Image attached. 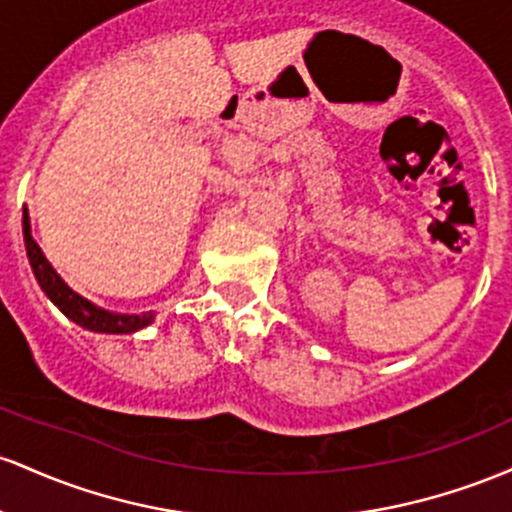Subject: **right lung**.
Segmentation results:
<instances>
[{
    "mask_svg": "<svg viewBox=\"0 0 512 512\" xmlns=\"http://www.w3.org/2000/svg\"><path fill=\"white\" fill-rule=\"evenodd\" d=\"M24 241H26V254L31 261L33 275H36L38 285L43 287L45 295L53 300V304L60 307V312L67 319H72L74 324L84 326L89 331H101V333H132L137 329H145L152 321V312L147 314H111L106 309L96 307L89 300H84L82 295L65 285V280L53 271V266L48 263V258L43 256L40 246L31 237V225H28V212L24 210Z\"/></svg>",
    "mask_w": 512,
    "mask_h": 512,
    "instance_id": "1",
    "label": "right lung"
}]
</instances>
